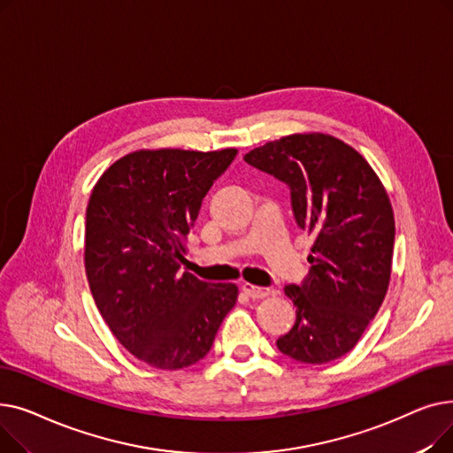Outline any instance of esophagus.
I'll list each match as a JSON object with an SVG mask.
<instances>
[{"label": "esophagus", "instance_id": "34e87169", "mask_svg": "<svg viewBox=\"0 0 453 453\" xmlns=\"http://www.w3.org/2000/svg\"><path fill=\"white\" fill-rule=\"evenodd\" d=\"M242 292H244L246 296H250L251 299H265V297H268V296L272 294L270 288L255 287V284H251V282H244V284H242Z\"/></svg>", "mask_w": 453, "mask_h": 453}]
</instances>
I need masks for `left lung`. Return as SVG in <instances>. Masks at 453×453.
<instances>
[{
    "label": "left lung",
    "mask_w": 453,
    "mask_h": 453,
    "mask_svg": "<svg viewBox=\"0 0 453 453\" xmlns=\"http://www.w3.org/2000/svg\"><path fill=\"white\" fill-rule=\"evenodd\" d=\"M244 159L290 187L299 227L316 234L311 273L284 288L297 318L277 347L301 364L338 360L388 294L395 246L388 190L358 150L330 134L284 135Z\"/></svg>",
    "instance_id": "obj_1"
}]
</instances>
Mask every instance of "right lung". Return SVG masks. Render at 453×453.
Returning <instances> with one entry per match:
<instances>
[{
	"mask_svg": "<svg viewBox=\"0 0 453 453\" xmlns=\"http://www.w3.org/2000/svg\"><path fill=\"white\" fill-rule=\"evenodd\" d=\"M234 156L236 149H142L110 165L91 190L84 233L91 296L119 343L150 367L200 362L239 297L233 282L181 270L203 196Z\"/></svg>",
	"mask_w": 453,
	"mask_h": 453,
	"instance_id": "1",
	"label": "right lung"
}]
</instances>
